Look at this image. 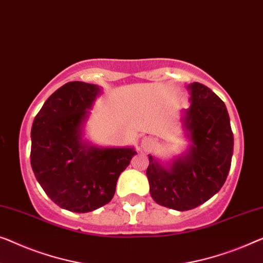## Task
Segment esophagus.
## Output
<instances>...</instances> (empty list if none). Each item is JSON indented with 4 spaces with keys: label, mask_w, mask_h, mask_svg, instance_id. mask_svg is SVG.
<instances>
[{
    "label": "esophagus",
    "mask_w": 263,
    "mask_h": 263,
    "mask_svg": "<svg viewBox=\"0 0 263 263\" xmlns=\"http://www.w3.org/2000/svg\"><path fill=\"white\" fill-rule=\"evenodd\" d=\"M155 144H157V141L153 138H143L140 143V147L143 152H151L155 147Z\"/></svg>",
    "instance_id": "34e87169"
}]
</instances>
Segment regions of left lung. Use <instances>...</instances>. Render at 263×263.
Here are the masks:
<instances>
[{
  "label": "left lung",
  "mask_w": 263,
  "mask_h": 263,
  "mask_svg": "<svg viewBox=\"0 0 263 263\" xmlns=\"http://www.w3.org/2000/svg\"><path fill=\"white\" fill-rule=\"evenodd\" d=\"M187 89L191 106L185 111L184 125L191 146L170 167L148 155L146 172L154 201L178 211L199 206L222 189L234 152V135L224 102L200 83H192Z\"/></svg>",
  "instance_id": "left-lung-1"
}]
</instances>
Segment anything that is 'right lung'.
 I'll list each match as a JSON object with an SVG mask.
<instances>
[{
	"mask_svg": "<svg viewBox=\"0 0 263 263\" xmlns=\"http://www.w3.org/2000/svg\"><path fill=\"white\" fill-rule=\"evenodd\" d=\"M101 93L97 85L70 82L45 102L33 121L30 165L46 195L72 212L108 204L134 148H102L83 141V124Z\"/></svg>",
	"mask_w": 263,
	"mask_h": 263,
	"instance_id": "right-lung-1",
	"label": "right lung"
}]
</instances>
